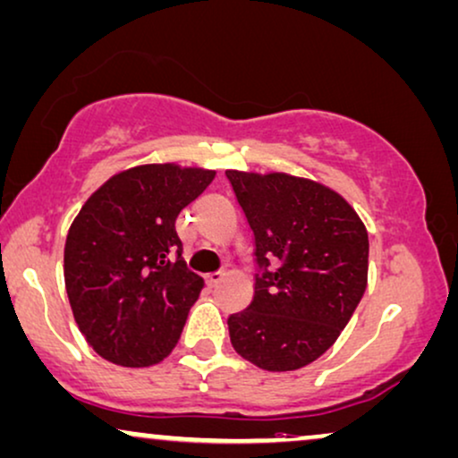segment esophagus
<instances>
[{"instance_id": "obj_1", "label": "esophagus", "mask_w": 458, "mask_h": 458, "mask_svg": "<svg viewBox=\"0 0 458 458\" xmlns=\"http://www.w3.org/2000/svg\"><path fill=\"white\" fill-rule=\"evenodd\" d=\"M222 280H224V274H220V272L209 274V276H205V286H208V288H216L217 284H220Z\"/></svg>"}]
</instances>
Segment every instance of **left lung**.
<instances>
[{
    "instance_id": "1",
    "label": "left lung",
    "mask_w": 458,
    "mask_h": 458,
    "mask_svg": "<svg viewBox=\"0 0 458 458\" xmlns=\"http://www.w3.org/2000/svg\"><path fill=\"white\" fill-rule=\"evenodd\" d=\"M226 178L255 244L253 301L228 318L230 343L261 369H301L336 343L365 293L367 230L313 180L234 170Z\"/></svg>"
}]
</instances>
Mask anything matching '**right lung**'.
<instances>
[{
    "label": "right lung",
    "mask_w": 458,
    "mask_h": 458,
    "mask_svg": "<svg viewBox=\"0 0 458 458\" xmlns=\"http://www.w3.org/2000/svg\"><path fill=\"white\" fill-rule=\"evenodd\" d=\"M197 167L139 165L115 174L82 205L64 249V280L93 351L147 367L178 344L203 288L189 272L176 217L214 180Z\"/></svg>",
    "instance_id": "obj_1"
}]
</instances>
